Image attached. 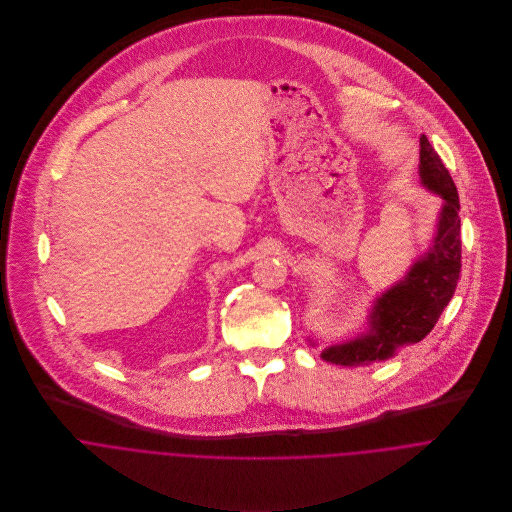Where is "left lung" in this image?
Listing matches in <instances>:
<instances>
[{
    "instance_id": "8db88e82",
    "label": "left lung",
    "mask_w": 512,
    "mask_h": 512,
    "mask_svg": "<svg viewBox=\"0 0 512 512\" xmlns=\"http://www.w3.org/2000/svg\"><path fill=\"white\" fill-rule=\"evenodd\" d=\"M422 185L443 199L432 248L408 274L378 295L363 335L327 347L321 357L341 366L372 365L394 357L400 347L420 343L438 323L461 274V220L455 183L426 136L420 138Z\"/></svg>"
}]
</instances>
